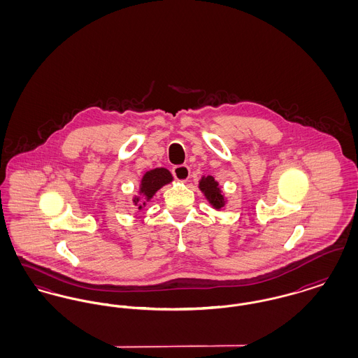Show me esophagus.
I'll list each match as a JSON object with an SVG mask.
<instances>
[{"instance_id": "esophagus-1", "label": "esophagus", "mask_w": 358, "mask_h": 358, "mask_svg": "<svg viewBox=\"0 0 358 358\" xmlns=\"http://www.w3.org/2000/svg\"><path fill=\"white\" fill-rule=\"evenodd\" d=\"M173 176L176 177V180L181 181V182H187L189 180V176H190V169L187 168V165H180V166H176L173 169Z\"/></svg>"}]
</instances>
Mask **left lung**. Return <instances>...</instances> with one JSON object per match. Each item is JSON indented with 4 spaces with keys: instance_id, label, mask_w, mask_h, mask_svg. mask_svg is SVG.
Segmentation results:
<instances>
[{
    "instance_id": "1",
    "label": "left lung",
    "mask_w": 358,
    "mask_h": 358,
    "mask_svg": "<svg viewBox=\"0 0 358 358\" xmlns=\"http://www.w3.org/2000/svg\"><path fill=\"white\" fill-rule=\"evenodd\" d=\"M199 189L203 192L206 201L216 210H222L228 203L219 181H216L213 176H203L199 181Z\"/></svg>"
}]
</instances>
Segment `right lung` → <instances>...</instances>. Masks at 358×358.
I'll use <instances>...</instances> for the list:
<instances>
[{"label": "right lung", "instance_id": "obj_1", "mask_svg": "<svg viewBox=\"0 0 358 358\" xmlns=\"http://www.w3.org/2000/svg\"><path fill=\"white\" fill-rule=\"evenodd\" d=\"M171 182H173V176L165 168H155L146 171L141 178L138 194L133 197V204L138 210H142L161 187Z\"/></svg>", "mask_w": 358, "mask_h": 358}]
</instances>
